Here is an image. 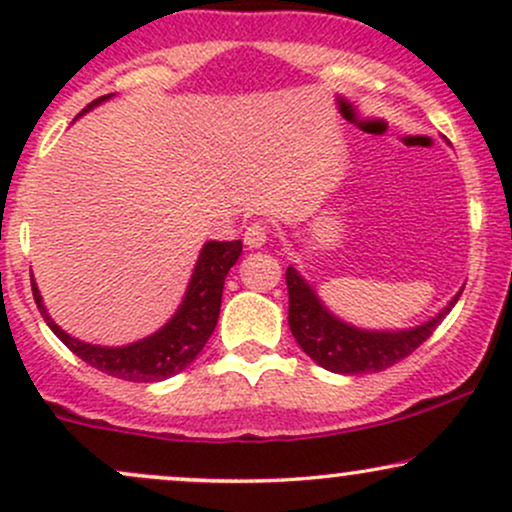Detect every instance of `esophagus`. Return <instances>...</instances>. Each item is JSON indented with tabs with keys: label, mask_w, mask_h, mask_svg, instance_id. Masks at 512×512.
I'll return each instance as SVG.
<instances>
[{
	"label": "esophagus",
	"mask_w": 512,
	"mask_h": 512,
	"mask_svg": "<svg viewBox=\"0 0 512 512\" xmlns=\"http://www.w3.org/2000/svg\"><path fill=\"white\" fill-rule=\"evenodd\" d=\"M267 238H269V231H267V226H264V223H260V221L250 223V226L245 228V233H243V240H245V245H248L250 250H257V248H262V245L267 243Z\"/></svg>",
	"instance_id": "1"
}]
</instances>
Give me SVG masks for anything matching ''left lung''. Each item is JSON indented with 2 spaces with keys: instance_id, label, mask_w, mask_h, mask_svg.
<instances>
[{
  "instance_id": "left-lung-1",
  "label": "left lung",
  "mask_w": 512,
  "mask_h": 512,
  "mask_svg": "<svg viewBox=\"0 0 512 512\" xmlns=\"http://www.w3.org/2000/svg\"><path fill=\"white\" fill-rule=\"evenodd\" d=\"M286 286H289V327L298 346L317 366L342 375L378 373L395 366L431 337L462 296L460 289L436 317L409 330H361L334 315L293 264L286 269Z\"/></svg>"
}]
</instances>
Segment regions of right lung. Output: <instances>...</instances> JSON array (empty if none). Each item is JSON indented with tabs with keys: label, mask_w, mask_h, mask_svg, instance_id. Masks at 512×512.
<instances>
[{
	"label": "right lung",
	"mask_w": 512,
	"mask_h": 512,
	"mask_svg": "<svg viewBox=\"0 0 512 512\" xmlns=\"http://www.w3.org/2000/svg\"><path fill=\"white\" fill-rule=\"evenodd\" d=\"M108 98H113V93L88 103L79 117L103 101H108ZM240 252H243L240 240H231V243L209 240V243H204V248L199 250L195 269H192L190 284H187V291L175 315L170 317L161 330L125 346L88 344L64 332L50 317L35 281L33 298L50 330L62 339L67 349H72L81 361H86L88 366L115 375L120 380H132V383H158V380H166L170 375H178L180 370H185L195 361L199 351L204 349L216 322H219L223 281H226V274L231 272L233 264L238 262Z\"/></svg>",
	"instance_id": "obj_1"
}]
</instances>
